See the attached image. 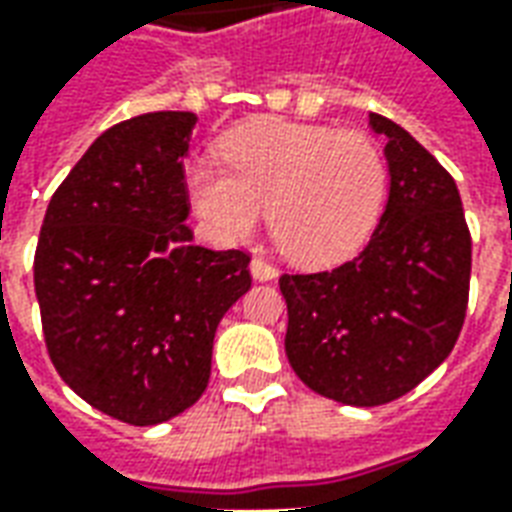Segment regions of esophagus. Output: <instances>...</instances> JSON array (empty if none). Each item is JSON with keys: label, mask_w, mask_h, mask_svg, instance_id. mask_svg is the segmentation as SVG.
<instances>
[{"label": "esophagus", "mask_w": 512, "mask_h": 512, "mask_svg": "<svg viewBox=\"0 0 512 512\" xmlns=\"http://www.w3.org/2000/svg\"><path fill=\"white\" fill-rule=\"evenodd\" d=\"M249 271H252V277L260 279V282H268V279L277 277V268L271 266L268 260H263V257H255V260L249 263Z\"/></svg>", "instance_id": "1"}]
</instances>
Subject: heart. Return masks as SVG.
<instances>
[{"instance_id":"heart-1","label":"heart","mask_w":512,"mask_h":512,"mask_svg":"<svg viewBox=\"0 0 512 512\" xmlns=\"http://www.w3.org/2000/svg\"><path fill=\"white\" fill-rule=\"evenodd\" d=\"M230 173L191 164L189 189L205 222L227 241L268 230L299 266H332L365 244L384 211L389 164L362 131L260 117L224 139Z\"/></svg>"}]
</instances>
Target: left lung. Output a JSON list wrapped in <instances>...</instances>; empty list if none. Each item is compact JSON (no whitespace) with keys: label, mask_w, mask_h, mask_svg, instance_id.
I'll return each instance as SVG.
<instances>
[{"label":"left lung","mask_w":512,"mask_h":512,"mask_svg":"<svg viewBox=\"0 0 512 512\" xmlns=\"http://www.w3.org/2000/svg\"><path fill=\"white\" fill-rule=\"evenodd\" d=\"M386 136L389 200L367 246L343 266L282 274L285 354L312 392L381 406L411 392L458 343L472 235L447 169L414 136L370 115Z\"/></svg>","instance_id":"8db88e82"}]
</instances>
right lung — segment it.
<instances>
[{
  "mask_svg": "<svg viewBox=\"0 0 512 512\" xmlns=\"http://www.w3.org/2000/svg\"><path fill=\"white\" fill-rule=\"evenodd\" d=\"M191 112H147L95 139L51 197L35 293L51 365L90 406L156 425L194 406L213 334L252 285L249 252L183 224Z\"/></svg>",
  "mask_w": 512,
  "mask_h": 512,
  "instance_id": "1",
  "label": "right lung"
}]
</instances>
